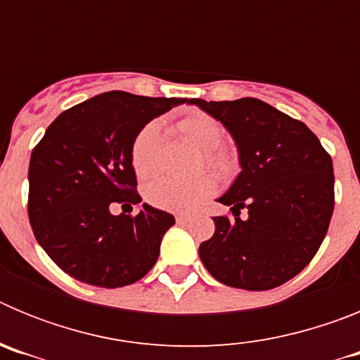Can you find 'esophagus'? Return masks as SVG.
<instances>
[{"label":"esophagus","mask_w":360,"mask_h":360,"mask_svg":"<svg viewBox=\"0 0 360 360\" xmlns=\"http://www.w3.org/2000/svg\"><path fill=\"white\" fill-rule=\"evenodd\" d=\"M191 219H193V216L191 214H176V224H180V225L189 224Z\"/></svg>","instance_id":"34e87169"}]
</instances>
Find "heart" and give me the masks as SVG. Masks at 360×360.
Listing matches in <instances>:
<instances>
[{
  "label": "heart",
  "mask_w": 360,
  "mask_h": 360,
  "mask_svg": "<svg viewBox=\"0 0 360 360\" xmlns=\"http://www.w3.org/2000/svg\"><path fill=\"white\" fill-rule=\"evenodd\" d=\"M178 133L203 151V160L209 167L224 176H231L238 169V158L227 149L219 148L224 141V129L211 117L193 113L176 122ZM162 133L157 122L146 124L136 133L131 144V164L139 176L149 178L160 167ZM216 191V180L211 174H198L195 178H158L148 184L146 198L151 205L164 211L186 212L195 209Z\"/></svg>",
  "instance_id": "heart-1"
}]
</instances>
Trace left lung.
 Listing matches in <instances>:
<instances>
[{
	"label": "left lung",
	"mask_w": 360,
	"mask_h": 360,
	"mask_svg": "<svg viewBox=\"0 0 360 360\" xmlns=\"http://www.w3.org/2000/svg\"><path fill=\"white\" fill-rule=\"evenodd\" d=\"M200 110L236 142L241 173L218 202L234 218L216 216L214 234L198 254L227 287L270 290L297 276L316 256L333 212L332 158L301 120L259 98L203 101ZM247 207L250 216L239 218Z\"/></svg>",
	"instance_id": "1"
}]
</instances>
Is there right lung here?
<instances>
[{
    "label": "right lung",
    "instance_id": "1",
    "mask_svg": "<svg viewBox=\"0 0 360 360\" xmlns=\"http://www.w3.org/2000/svg\"><path fill=\"white\" fill-rule=\"evenodd\" d=\"M187 98L106 91L63 111L34 148L28 165V219L37 243L61 270L103 288L148 274L160 254L169 212L111 214L113 202L136 205L131 144L149 120Z\"/></svg>",
    "mask_w": 360,
    "mask_h": 360
}]
</instances>
